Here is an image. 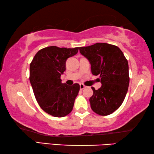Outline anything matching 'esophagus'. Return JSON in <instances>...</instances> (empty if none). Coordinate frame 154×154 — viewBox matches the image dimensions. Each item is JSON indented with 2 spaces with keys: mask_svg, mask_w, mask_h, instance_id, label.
<instances>
[{
  "mask_svg": "<svg viewBox=\"0 0 154 154\" xmlns=\"http://www.w3.org/2000/svg\"><path fill=\"white\" fill-rule=\"evenodd\" d=\"M79 87H80V90H83L85 88H86V86H85V85H84L83 84H80Z\"/></svg>",
  "mask_w": 154,
  "mask_h": 154,
  "instance_id": "34e87169",
  "label": "esophagus"
}]
</instances>
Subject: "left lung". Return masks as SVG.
<instances>
[{
	"label": "left lung",
	"instance_id": "left-lung-1",
	"mask_svg": "<svg viewBox=\"0 0 154 154\" xmlns=\"http://www.w3.org/2000/svg\"><path fill=\"white\" fill-rule=\"evenodd\" d=\"M79 51L91 64L94 75H100L102 85L90 98L92 111L100 116H108L123 103L129 85L128 63L118 47L105 43H96L80 47Z\"/></svg>",
	"mask_w": 154,
	"mask_h": 154
}]
</instances>
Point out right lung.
<instances>
[{
    "label": "right lung",
    "mask_w": 154,
    "mask_h": 154,
    "mask_svg": "<svg viewBox=\"0 0 154 154\" xmlns=\"http://www.w3.org/2000/svg\"><path fill=\"white\" fill-rule=\"evenodd\" d=\"M79 48L50 46L38 51L30 65V82L34 94L43 110L56 118L69 114L79 91V85L62 83L61 75L66 60L77 54Z\"/></svg>",
    "instance_id": "right-lung-1"
}]
</instances>
